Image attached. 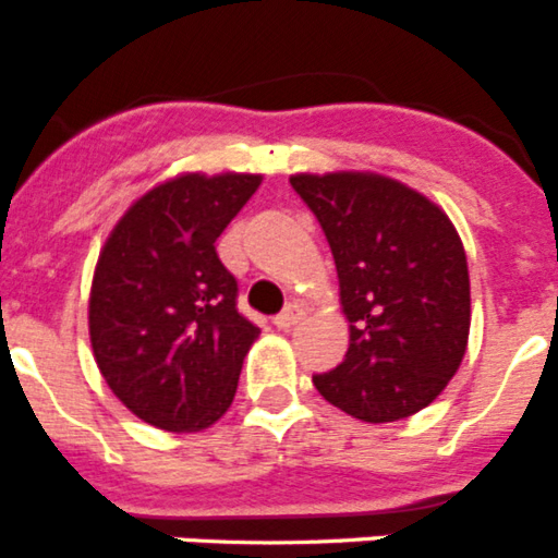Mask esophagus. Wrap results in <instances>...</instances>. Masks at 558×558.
<instances>
[{
    "mask_svg": "<svg viewBox=\"0 0 558 558\" xmlns=\"http://www.w3.org/2000/svg\"><path fill=\"white\" fill-rule=\"evenodd\" d=\"M302 318H304L302 304H290V307H284L282 313L276 315L274 324H276V327H279V329H293L295 324L302 322Z\"/></svg>",
    "mask_w": 558,
    "mask_h": 558,
    "instance_id": "esophagus-1",
    "label": "esophagus"
}]
</instances>
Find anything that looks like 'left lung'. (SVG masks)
Masks as SVG:
<instances>
[{
    "mask_svg": "<svg viewBox=\"0 0 558 558\" xmlns=\"http://www.w3.org/2000/svg\"><path fill=\"white\" fill-rule=\"evenodd\" d=\"M338 268L349 349L315 374L329 405L360 422L427 408L456 377L470 340V268L447 211L379 172H295Z\"/></svg>",
    "mask_w": 558,
    "mask_h": 558,
    "instance_id": "1",
    "label": "left lung"
}]
</instances>
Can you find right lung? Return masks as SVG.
Listing matches in <instances>:
<instances>
[{"instance_id":"add662e5","label":"right lung","mask_w":558,"mask_h":558,"mask_svg":"<svg viewBox=\"0 0 558 558\" xmlns=\"http://www.w3.org/2000/svg\"><path fill=\"white\" fill-rule=\"evenodd\" d=\"M259 184L254 172H181L133 201L102 245L88 295L97 368L159 430L215 425L259 338L215 251Z\"/></svg>"}]
</instances>
